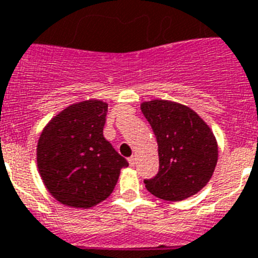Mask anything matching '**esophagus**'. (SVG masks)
<instances>
[{"mask_svg":"<svg viewBox=\"0 0 258 258\" xmlns=\"http://www.w3.org/2000/svg\"><path fill=\"white\" fill-rule=\"evenodd\" d=\"M136 161H138V158H136V156H131L128 158V163H130V166H135L136 165Z\"/></svg>","mask_w":258,"mask_h":258,"instance_id":"esophagus-1","label":"esophagus"}]
</instances>
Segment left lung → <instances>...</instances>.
Returning <instances> with one entry per match:
<instances>
[{
	"label": "left lung",
	"instance_id": "obj_1",
	"mask_svg": "<svg viewBox=\"0 0 258 258\" xmlns=\"http://www.w3.org/2000/svg\"><path fill=\"white\" fill-rule=\"evenodd\" d=\"M158 144L160 169L145 188L161 200L182 201L203 189L212 178L218 145L212 130L192 109L167 100L142 104Z\"/></svg>",
	"mask_w": 258,
	"mask_h": 258
}]
</instances>
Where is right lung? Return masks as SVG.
<instances>
[{"label": "right lung", "mask_w": 258, "mask_h": 258, "mask_svg": "<svg viewBox=\"0 0 258 258\" xmlns=\"http://www.w3.org/2000/svg\"><path fill=\"white\" fill-rule=\"evenodd\" d=\"M107 104L87 100L51 118L37 143V167L49 194L63 205L95 207L110 196L128 166L104 138Z\"/></svg>", "instance_id": "obj_1"}]
</instances>
